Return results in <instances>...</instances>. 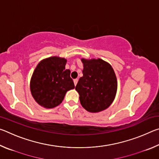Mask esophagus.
Wrapping results in <instances>:
<instances>
[{
    "label": "esophagus",
    "mask_w": 159,
    "mask_h": 159,
    "mask_svg": "<svg viewBox=\"0 0 159 159\" xmlns=\"http://www.w3.org/2000/svg\"><path fill=\"white\" fill-rule=\"evenodd\" d=\"M78 80H78L77 79H74V85H76L77 83H78Z\"/></svg>",
    "instance_id": "34e87169"
}]
</instances>
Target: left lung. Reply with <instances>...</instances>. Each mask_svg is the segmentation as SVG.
<instances>
[{
  "mask_svg": "<svg viewBox=\"0 0 159 159\" xmlns=\"http://www.w3.org/2000/svg\"><path fill=\"white\" fill-rule=\"evenodd\" d=\"M83 76L79 79L76 90L80 102L88 111H103L111 105L117 91V79L112 66L101 59H81Z\"/></svg>",
  "mask_w": 159,
  "mask_h": 159,
  "instance_id": "8db88e82",
  "label": "left lung"
}]
</instances>
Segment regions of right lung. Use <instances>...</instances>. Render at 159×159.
Wrapping results in <instances>:
<instances>
[{"instance_id": "1", "label": "right lung", "mask_w": 159, "mask_h": 159, "mask_svg": "<svg viewBox=\"0 0 159 159\" xmlns=\"http://www.w3.org/2000/svg\"><path fill=\"white\" fill-rule=\"evenodd\" d=\"M66 64V59L59 57L44 59L38 64L31 76L30 90L39 105L54 108L61 103L67 91L75 88Z\"/></svg>"}]
</instances>
